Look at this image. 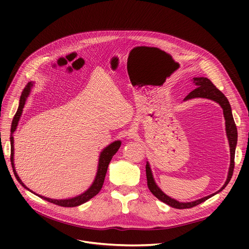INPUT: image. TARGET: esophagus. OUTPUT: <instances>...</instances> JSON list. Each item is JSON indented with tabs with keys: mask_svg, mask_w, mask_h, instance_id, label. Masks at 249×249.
Returning a JSON list of instances; mask_svg holds the SVG:
<instances>
[{
	"mask_svg": "<svg viewBox=\"0 0 249 249\" xmlns=\"http://www.w3.org/2000/svg\"><path fill=\"white\" fill-rule=\"evenodd\" d=\"M129 137H130V138H134V137H135V134H134V133H130V134H129Z\"/></svg>",
	"mask_w": 249,
	"mask_h": 249,
	"instance_id": "obj_1",
	"label": "esophagus"
}]
</instances>
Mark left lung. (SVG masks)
<instances>
[{
    "mask_svg": "<svg viewBox=\"0 0 249 249\" xmlns=\"http://www.w3.org/2000/svg\"><path fill=\"white\" fill-rule=\"evenodd\" d=\"M195 85H196V89L194 90H192L186 97V99H191V98H195V97H204V98H209L214 100L216 102H218L223 108L224 111V116L226 119V130H227V135H228V139H229V143H230V148H231V165H230V170H229V175L226 183L224 184V186L216 193L211 194L207 197H204L202 199H199L197 201L194 202H190V203H180L178 201H176L174 199H171L170 197H168L167 195H165L155 183V180L153 178V174L150 168L149 163L147 162L146 165V175H147V182H148V187L150 189V191L161 202L169 205L172 208L175 209H189V208H193L203 202H205L206 200H208L209 198H211L212 196H214L215 194L219 193L220 191H222L223 189H225V187L229 184V182L231 181V178L233 173V168H234V154H235V147H236V142H237V130H236V126L232 117V113H231V104L228 100V98L225 96V94L216 88V86H214L209 79L201 77V78H194L193 79Z\"/></svg>",
    "mask_w": 249,
    "mask_h": 249,
    "instance_id": "obj_1",
    "label": "left lung"
}]
</instances>
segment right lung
<instances>
[{
  "instance_id": "obj_1",
  "label": "right lung",
  "mask_w": 249,
  "mask_h": 249,
  "mask_svg": "<svg viewBox=\"0 0 249 249\" xmlns=\"http://www.w3.org/2000/svg\"><path fill=\"white\" fill-rule=\"evenodd\" d=\"M32 87V84L31 83H28L25 88L23 89L22 92H21V95H20V99H19V106H18V109L13 119V123H12V129H11V162H12V166H13V170H14V173H15V176L16 178L18 179V181L24 187L26 188L27 190H29L23 183L22 181L20 180V178L18 177L16 169H15V165H14V137H13V134L14 132L16 131L17 129V126H18V120L20 118V115H21V112H22V108L24 106V103H25V100H26V97L28 96L29 94V91H30V88ZM121 146V142L120 141H115L113 142L112 144H110L108 147H106L100 154V157H99V162H98V169H97V174H96V177L95 179L92 183V185L85 192L83 193L82 195H79L75 198H72V199H66V200H55V199H50V198H46V197H43V196H40L38 195L39 197H41L42 199L50 202V203H53L55 205H58V206H61V207H77L79 205H82L84 203H86L87 201H89V199H91L92 197H94L99 191L100 189L102 188V185H103V182H104V178H105V175H106V171H107V168H108V164L112 159V157L117 153V151L119 150ZM31 191V190H29ZM35 194V193H34ZM37 195V194H36Z\"/></svg>"
}]
</instances>
